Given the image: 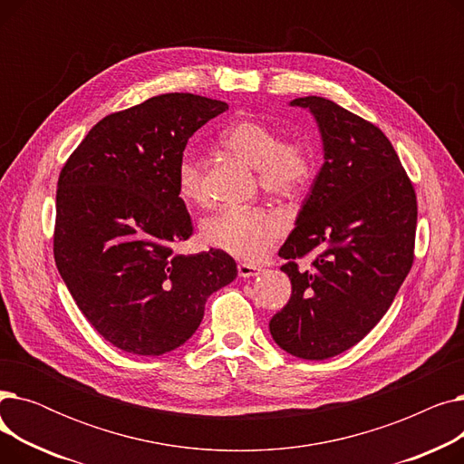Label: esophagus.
<instances>
[{
	"label": "esophagus",
	"mask_w": 464,
	"mask_h": 464,
	"mask_svg": "<svg viewBox=\"0 0 464 464\" xmlns=\"http://www.w3.org/2000/svg\"><path fill=\"white\" fill-rule=\"evenodd\" d=\"M237 269H238L240 278H252V276H257L261 273V266L250 265V263H238Z\"/></svg>",
	"instance_id": "34e87169"
}]
</instances>
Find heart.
<instances>
[{"label": "heart", "mask_w": 464, "mask_h": 464, "mask_svg": "<svg viewBox=\"0 0 464 464\" xmlns=\"http://www.w3.org/2000/svg\"><path fill=\"white\" fill-rule=\"evenodd\" d=\"M224 144L257 169L261 186L271 193H291L308 184L314 173V152L306 142L282 140V135L259 120H238L222 133ZM180 195L193 205L205 201L201 161L186 150L179 165ZM280 214L261 207H224L201 226L207 246L237 259L257 261L284 233Z\"/></svg>", "instance_id": "1"}]
</instances>
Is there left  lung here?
I'll use <instances>...</instances> for the list:
<instances>
[{
	"label": "left lung",
	"mask_w": 464,
	"mask_h": 464,
	"mask_svg": "<svg viewBox=\"0 0 464 464\" xmlns=\"http://www.w3.org/2000/svg\"><path fill=\"white\" fill-rule=\"evenodd\" d=\"M289 105L314 116L324 165L278 252L291 297L269 329L284 352L322 361L355 346L392 306L413 263L418 203L374 124L318 95ZM310 251L319 257L299 272L293 259Z\"/></svg>",
	"instance_id": "obj_1"
}]
</instances>
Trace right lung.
I'll return each mask as SVG.
<instances>
[{
  "instance_id": "add662e5",
  "label": "right lung",
  "mask_w": 464,
  "mask_h": 464,
  "mask_svg": "<svg viewBox=\"0 0 464 464\" xmlns=\"http://www.w3.org/2000/svg\"><path fill=\"white\" fill-rule=\"evenodd\" d=\"M224 102L161 93L105 116L63 165L54 259L86 320L135 355H163L198 331L205 303L237 278L219 250L173 254L191 237L179 165L189 137Z\"/></svg>"
}]
</instances>
